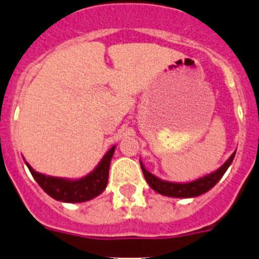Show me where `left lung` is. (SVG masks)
I'll return each instance as SVG.
<instances>
[{
	"instance_id": "obj_1",
	"label": "left lung",
	"mask_w": 259,
	"mask_h": 259,
	"mask_svg": "<svg viewBox=\"0 0 259 259\" xmlns=\"http://www.w3.org/2000/svg\"><path fill=\"white\" fill-rule=\"evenodd\" d=\"M234 157L235 152L233 153V154L228 158L227 162H225L222 167L218 168L217 170L209 173V175L202 176V177L200 178H196V180L190 181V182H172V181L162 180V178L157 177V176L153 175L152 172H149V170L145 168V165L143 164L142 160H140V167H142L145 181H147L148 185H149L155 192L168 197L190 199V197L200 196L202 193L211 190V188L219 182L220 178L224 176V173L227 172V169L229 168V165L232 164Z\"/></svg>"
}]
</instances>
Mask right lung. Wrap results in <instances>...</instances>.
Segmentation results:
<instances>
[{"label":"right lung","instance_id":"1","mask_svg":"<svg viewBox=\"0 0 259 259\" xmlns=\"http://www.w3.org/2000/svg\"><path fill=\"white\" fill-rule=\"evenodd\" d=\"M115 149H116V145L110 148L100 160L99 164L94 168V170L81 178H63L42 175V173L36 172L27 162L25 163L37 185L50 197L57 201L77 204V202L90 201L104 192L107 186V181H109L110 163H111Z\"/></svg>","mask_w":259,"mask_h":259}]
</instances>
